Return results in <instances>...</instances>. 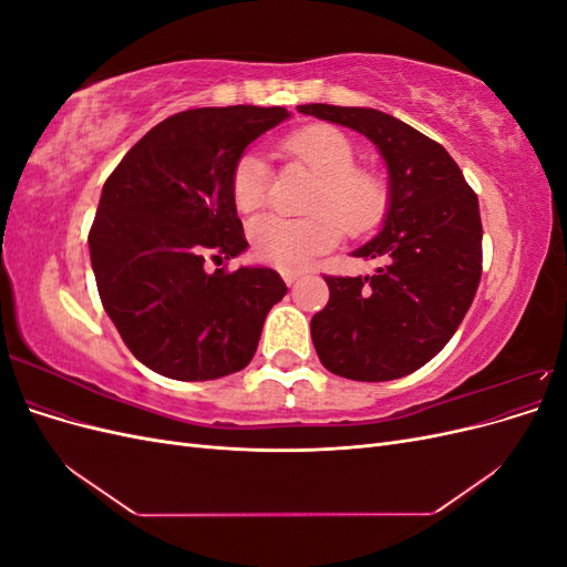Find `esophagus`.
I'll return each mask as SVG.
<instances>
[{"instance_id":"34e87169","label":"esophagus","mask_w":567,"mask_h":567,"mask_svg":"<svg viewBox=\"0 0 567 567\" xmlns=\"http://www.w3.org/2000/svg\"><path fill=\"white\" fill-rule=\"evenodd\" d=\"M281 277H284V281L288 286H293L298 279H302V271H298V269H281Z\"/></svg>"}]
</instances>
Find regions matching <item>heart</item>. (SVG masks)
I'll list each match as a JSON object with an SVG mask.
<instances>
[{
	"label": "heart",
	"mask_w": 567,
	"mask_h": 567,
	"mask_svg": "<svg viewBox=\"0 0 567 567\" xmlns=\"http://www.w3.org/2000/svg\"><path fill=\"white\" fill-rule=\"evenodd\" d=\"M281 151L300 161L317 177L307 203L312 215L286 219L257 217L250 225V246L262 262L279 269H302L331 250L342 236L367 234L385 215L388 188L371 169H359L357 153L342 132L329 125H310L281 142ZM269 167L260 153L248 151L231 175V198L238 213L260 210L267 200Z\"/></svg>",
	"instance_id": "obj_1"
}]
</instances>
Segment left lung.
Instances as JSON below:
<instances>
[{"label": "left lung", "instance_id": "obj_1", "mask_svg": "<svg viewBox=\"0 0 567 567\" xmlns=\"http://www.w3.org/2000/svg\"><path fill=\"white\" fill-rule=\"evenodd\" d=\"M300 113L350 127L388 167L383 229L352 250L385 265L371 277H323L331 298L312 317L321 364L352 381L414 373L447 346L483 271L477 196L444 146L375 109L305 104Z\"/></svg>", "mask_w": 567, "mask_h": 567}]
</instances>
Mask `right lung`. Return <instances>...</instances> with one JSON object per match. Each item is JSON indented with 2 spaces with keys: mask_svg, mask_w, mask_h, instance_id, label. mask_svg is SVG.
I'll return each instance as SVG.
<instances>
[{
  "mask_svg": "<svg viewBox=\"0 0 567 567\" xmlns=\"http://www.w3.org/2000/svg\"><path fill=\"white\" fill-rule=\"evenodd\" d=\"M286 109H194L146 132L106 179L90 231L104 310L144 367L213 381L250 364L286 284L269 267L205 269L246 252L231 198L244 151Z\"/></svg>",
  "mask_w": 567,
  "mask_h": 567,
  "instance_id": "right-lung-1",
  "label": "right lung"
}]
</instances>
